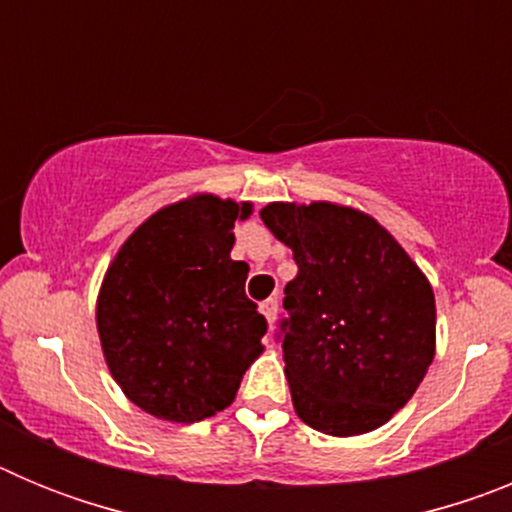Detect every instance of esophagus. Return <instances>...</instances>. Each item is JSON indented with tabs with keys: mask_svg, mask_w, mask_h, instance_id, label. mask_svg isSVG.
I'll list each match as a JSON object with an SVG mask.
<instances>
[{
	"mask_svg": "<svg viewBox=\"0 0 512 512\" xmlns=\"http://www.w3.org/2000/svg\"><path fill=\"white\" fill-rule=\"evenodd\" d=\"M259 310H261V315H264L266 323H269V328H271V325H274V320H277V310H279L277 297H269V300L261 302Z\"/></svg>",
	"mask_w": 512,
	"mask_h": 512,
	"instance_id": "34e87169",
	"label": "esophagus"
}]
</instances>
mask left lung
<instances>
[{"label":"left lung","mask_w":512,"mask_h":512,"mask_svg":"<svg viewBox=\"0 0 512 512\" xmlns=\"http://www.w3.org/2000/svg\"><path fill=\"white\" fill-rule=\"evenodd\" d=\"M261 220L297 264L277 330L297 415L328 436L374 431L433 361L431 284L377 220L351 207L274 202Z\"/></svg>","instance_id":"left-lung-1"}]
</instances>
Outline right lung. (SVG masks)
<instances>
[{
  "instance_id": "1",
  "label": "right lung",
  "mask_w": 512,
  "mask_h": 512,
  "mask_svg": "<svg viewBox=\"0 0 512 512\" xmlns=\"http://www.w3.org/2000/svg\"><path fill=\"white\" fill-rule=\"evenodd\" d=\"M251 205L200 194L158 210L107 269L97 330L112 377L156 418L194 423L225 410L264 351L266 318L230 259Z\"/></svg>"
}]
</instances>
